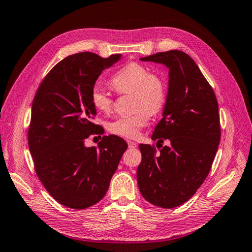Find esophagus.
Wrapping results in <instances>:
<instances>
[{
  "mask_svg": "<svg viewBox=\"0 0 252 252\" xmlns=\"http://www.w3.org/2000/svg\"><path fill=\"white\" fill-rule=\"evenodd\" d=\"M127 145H129V148H136L137 144L133 141H127Z\"/></svg>",
  "mask_w": 252,
  "mask_h": 252,
  "instance_id": "esophagus-1",
  "label": "esophagus"
}]
</instances>
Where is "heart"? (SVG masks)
I'll use <instances>...</instances> for the list:
<instances>
[{
    "instance_id": "obj_1",
    "label": "heart",
    "mask_w": 252,
    "mask_h": 252,
    "mask_svg": "<svg viewBox=\"0 0 252 252\" xmlns=\"http://www.w3.org/2000/svg\"><path fill=\"white\" fill-rule=\"evenodd\" d=\"M110 84L117 93L134 95L137 111L132 116L112 120L108 123V130L112 134L134 138L148 123L151 112L157 114L163 108L167 100V84L161 77L151 72L148 67L135 62L119 69L110 79ZM90 100L94 108L103 114H108L114 106V99L99 85L91 89Z\"/></svg>"
}]
</instances>
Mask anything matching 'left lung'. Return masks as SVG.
<instances>
[{
    "mask_svg": "<svg viewBox=\"0 0 252 252\" xmlns=\"http://www.w3.org/2000/svg\"><path fill=\"white\" fill-rule=\"evenodd\" d=\"M141 61L169 68L163 117L152 138L169 140L170 145L157 152L140 144L137 184L148 202L171 209L189 200L209 174L221 138L219 105L211 85L186 53L172 50Z\"/></svg>",
    "mask_w": 252,
    "mask_h": 252,
    "instance_id": "8db88e82",
    "label": "left lung"
}]
</instances>
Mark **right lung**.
<instances>
[{
  "label": "right lung",
  "instance_id": "add662e5",
  "mask_svg": "<svg viewBox=\"0 0 252 252\" xmlns=\"http://www.w3.org/2000/svg\"><path fill=\"white\" fill-rule=\"evenodd\" d=\"M121 55L103 58L82 52L63 58L37 89L31 108L28 145L37 178L56 201L85 209L103 199L127 144L104 135L98 146L87 147L90 135L103 134L93 122L96 109L90 91L104 69Z\"/></svg>",
  "mask_w": 252,
  "mask_h": 252
}]
</instances>
